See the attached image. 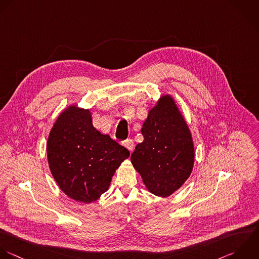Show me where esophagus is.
<instances>
[{
    "mask_svg": "<svg viewBox=\"0 0 259 259\" xmlns=\"http://www.w3.org/2000/svg\"><path fill=\"white\" fill-rule=\"evenodd\" d=\"M123 145L131 151V150H133L134 142H133V140H132V139H130V138H129V139H127V140H125V141L123 142Z\"/></svg>",
    "mask_w": 259,
    "mask_h": 259,
    "instance_id": "esophagus-1",
    "label": "esophagus"
}]
</instances>
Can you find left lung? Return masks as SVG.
Here are the masks:
<instances>
[{
	"label": "left lung",
	"instance_id": "obj_1",
	"mask_svg": "<svg viewBox=\"0 0 259 259\" xmlns=\"http://www.w3.org/2000/svg\"><path fill=\"white\" fill-rule=\"evenodd\" d=\"M141 133L131 162L150 193L167 197L189 179L195 159L190 129L169 96L149 111Z\"/></svg>",
	"mask_w": 259,
	"mask_h": 259
}]
</instances>
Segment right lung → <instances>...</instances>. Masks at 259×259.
<instances>
[{"label": "right lung", "mask_w": 259, "mask_h": 259, "mask_svg": "<svg viewBox=\"0 0 259 259\" xmlns=\"http://www.w3.org/2000/svg\"><path fill=\"white\" fill-rule=\"evenodd\" d=\"M130 152L109 135L101 134L89 110L68 107L57 118L47 141L51 174L69 198L92 203L110 186Z\"/></svg>", "instance_id": "1"}]
</instances>
